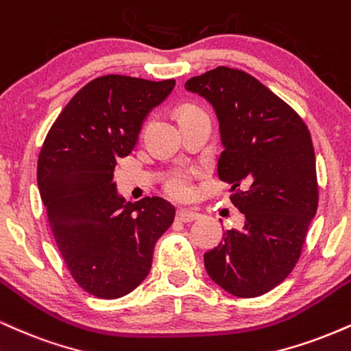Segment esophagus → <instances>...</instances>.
Here are the masks:
<instances>
[{"label":"esophagus","instance_id":"esophagus-1","mask_svg":"<svg viewBox=\"0 0 351 351\" xmlns=\"http://www.w3.org/2000/svg\"><path fill=\"white\" fill-rule=\"evenodd\" d=\"M177 218H179L180 221H185V223H187V221H193L197 220V218H200V213L195 212V210H179V212H177Z\"/></svg>","mask_w":351,"mask_h":351}]
</instances>
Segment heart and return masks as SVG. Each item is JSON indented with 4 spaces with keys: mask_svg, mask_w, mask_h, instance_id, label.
<instances>
[{
    "mask_svg": "<svg viewBox=\"0 0 351 351\" xmlns=\"http://www.w3.org/2000/svg\"><path fill=\"white\" fill-rule=\"evenodd\" d=\"M199 108L195 106L187 105L180 110L179 118L189 117V114L199 113ZM166 192L174 199L184 200L189 199L193 192V172L189 171V169H179V171H174L171 176H169L166 182Z\"/></svg>",
    "mask_w": 351,
    "mask_h": 351,
    "instance_id": "heart-1",
    "label": "heart"
}]
</instances>
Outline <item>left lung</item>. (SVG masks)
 Wrapping results in <instances>:
<instances>
[{"instance_id":"obj_1","label":"left lung","mask_w":351,"mask_h":351,"mask_svg":"<svg viewBox=\"0 0 351 351\" xmlns=\"http://www.w3.org/2000/svg\"><path fill=\"white\" fill-rule=\"evenodd\" d=\"M212 103L223 151L218 177L232 184L243 230H226L204 254L213 282L237 298H258L298 265L319 205L315 152L298 111L250 73L217 67L185 82Z\"/></svg>"}]
</instances>
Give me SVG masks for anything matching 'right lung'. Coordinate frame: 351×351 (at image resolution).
I'll return each mask as SVG.
<instances>
[{"label":"right lung","mask_w":351,"mask_h":351,"mask_svg":"<svg viewBox=\"0 0 351 351\" xmlns=\"http://www.w3.org/2000/svg\"><path fill=\"white\" fill-rule=\"evenodd\" d=\"M176 80L103 75L73 95L45 136L37 185L53 240L82 289L100 299L130 294L149 274L156 241L176 208L160 197L117 195L114 166L138 141L146 114Z\"/></svg>","instance_id":"right-lung-1"}]
</instances>
